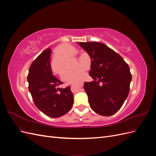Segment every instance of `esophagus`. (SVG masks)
Here are the masks:
<instances>
[{
	"instance_id": "34e87169",
	"label": "esophagus",
	"mask_w": 156,
	"mask_h": 156,
	"mask_svg": "<svg viewBox=\"0 0 156 156\" xmlns=\"http://www.w3.org/2000/svg\"><path fill=\"white\" fill-rule=\"evenodd\" d=\"M83 86V83H81V84H79V87H80V88H81Z\"/></svg>"
}]
</instances>
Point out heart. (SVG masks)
I'll use <instances>...</instances> for the list:
<instances>
[{
	"label": "heart",
	"instance_id": "1",
	"mask_svg": "<svg viewBox=\"0 0 156 156\" xmlns=\"http://www.w3.org/2000/svg\"><path fill=\"white\" fill-rule=\"evenodd\" d=\"M77 54V50L73 46L69 44H62L58 47L55 51V59L51 63V68L53 72L56 73L60 72L68 61ZM81 60V59H79ZM77 67L79 68L72 70L69 69H64L61 77L63 80L69 83H79L81 82L85 76V69H88L86 62L82 60H79Z\"/></svg>",
	"mask_w": 156,
	"mask_h": 156
}]
</instances>
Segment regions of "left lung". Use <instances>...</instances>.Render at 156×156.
Listing matches in <instances>:
<instances>
[{
  "label": "left lung",
  "mask_w": 156,
  "mask_h": 156,
  "mask_svg": "<svg viewBox=\"0 0 156 156\" xmlns=\"http://www.w3.org/2000/svg\"><path fill=\"white\" fill-rule=\"evenodd\" d=\"M78 44L91 59L89 75L94 80L84 83L90 106L100 115H114L129 94L132 78L129 66L120 55L102 43L79 42Z\"/></svg>",
  "instance_id": "left-lung-1"
}]
</instances>
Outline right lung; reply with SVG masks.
Listing matches in <instances>:
<instances>
[{
  "label": "right lung",
  "mask_w": 156,
  "mask_h": 156,
  "mask_svg": "<svg viewBox=\"0 0 156 156\" xmlns=\"http://www.w3.org/2000/svg\"><path fill=\"white\" fill-rule=\"evenodd\" d=\"M51 49L44 50L30 65L27 81L35 105L51 118L64 115L72 108L73 95L70 87L60 88L63 83L54 76L51 67Z\"/></svg>",
  "instance_id": "1"
}]
</instances>
